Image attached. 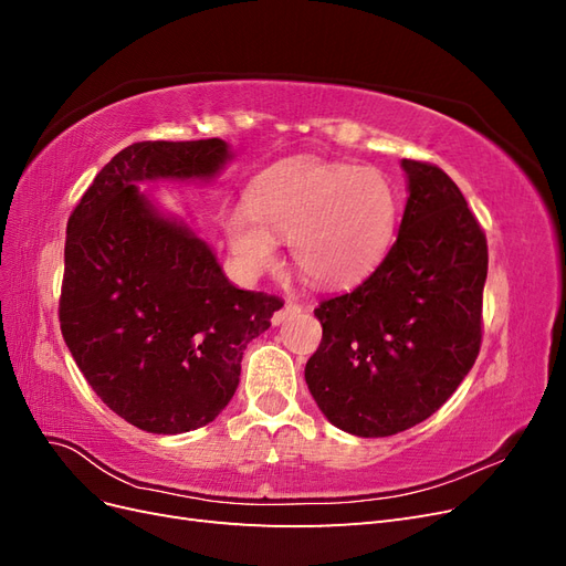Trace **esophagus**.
Instances as JSON below:
<instances>
[{"label":"esophagus","mask_w":566,"mask_h":566,"mask_svg":"<svg viewBox=\"0 0 566 566\" xmlns=\"http://www.w3.org/2000/svg\"><path fill=\"white\" fill-rule=\"evenodd\" d=\"M302 310H304V306H302V304H297V302H285L279 312H273L271 323H273V325H281L283 321H287V318H293V316L302 314Z\"/></svg>","instance_id":"obj_1"}]
</instances>
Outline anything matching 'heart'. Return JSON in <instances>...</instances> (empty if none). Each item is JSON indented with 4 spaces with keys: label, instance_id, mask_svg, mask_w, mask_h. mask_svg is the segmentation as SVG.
I'll return each mask as SVG.
<instances>
[{
    "label": "heart",
    "instance_id": "1",
    "mask_svg": "<svg viewBox=\"0 0 566 566\" xmlns=\"http://www.w3.org/2000/svg\"><path fill=\"white\" fill-rule=\"evenodd\" d=\"M399 193L378 169L325 160H285L256 177L248 210L229 217L231 248L248 271L276 260L273 235L290 238L304 281L349 287L382 264L399 229Z\"/></svg>",
    "mask_w": 566,
    "mask_h": 566
}]
</instances>
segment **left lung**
<instances>
[{"label": "left lung", "mask_w": 566, "mask_h": 566, "mask_svg": "<svg viewBox=\"0 0 566 566\" xmlns=\"http://www.w3.org/2000/svg\"><path fill=\"white\" fill-rule=\"evenodd\" d=\"M408 202L391 250L352 293L323 300L304 378L323 416L391 437L449 401L482 347L484 229L441 167L403 160Z\"/></svg>", "instance_id": "8db88e82"}]
</instances>
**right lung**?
I'll list each match as a JSON object with an SVG mask.
<instances>
[{"mask_svg": "<svg viewBox=\"0 0 566 566\" xmlns=\"http://www.w3.org/2000/svg\"><path fill=\"white\" fill-rule=\"evenodd\" d=\"M227 158L221 139L132 144L67 219L63 339L98 399L144 432L212 422L241 382L245 347L283 306L231 285L212 250L136 188L214 177Z\"/></svg>", "mask_w": 566, "mask_h": 566, "instance_id": "1", "label": "right lung"}]
</instances>
